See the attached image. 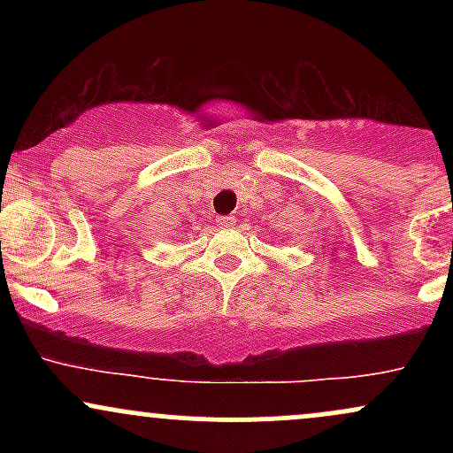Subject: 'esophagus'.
<instances>
[{
    "instance_id": "1",
    "label": "esophagus",
    "mask_w": 453,
    "mask_h": 453,
    "mask_svg": "<svg viewBox=\"0 0 453 453\" xmlns=\"http://www.w3.org/2000/svg\"><path fill=\"white\" fill-rule=\"evenodd\" d=\"M217 223H219L221 227H230V226H234V223H236V219H234L232 215H226V217H219Z\"/></svg>"
}]
</instances>
